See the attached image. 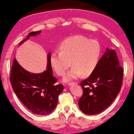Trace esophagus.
Instances as JSON below:
<instances>
[{
	"instance_id": "1",
	"label": "esophagus",
	"mask_w": 134,
	"mask_h": 134,
	"mask_svg": "<svg viewBox=\"0 0 134 134\" xmlns=\"http://www.w3.org/2000/svg\"><path fill=\"white\" fill-rule=\"evenodd\" d=\"M77 82H69V85H71V84H77Z\"/></svg>"
}]
</instances>
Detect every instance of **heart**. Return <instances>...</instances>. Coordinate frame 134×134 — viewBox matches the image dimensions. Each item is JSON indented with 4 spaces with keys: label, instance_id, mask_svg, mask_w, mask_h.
<instances>
[{
    "label": "heart",
    "instance_id": "obj_1",
    "mask_svg": "<svg viewBox=\"0 0 134 134\" xmlns=\"http://www.w3.org/2000/svg\"><path fill=\"white\" fill-rule=\"evenodd\" d=\"M100 43L82 36L67 38L60 46V52H55L50 57V63L58 76H63L67 69L72 68L64 76V81L79 77L81 74L88 76L96 68L101 55Z\"/></svg>",
    "mask_w": 134,
    "mask_h": 134
}]
</instances>
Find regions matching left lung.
<instances>
[{
    "label": "left lung",
    "mask_w": 134,
    "mask_h": 134,
    "mask_svg": "<svg viewBox=\"0 0 134 134\" xmlns=\"http://www.w3.org/2000/svg\"><path fill=\"white\" fill-rule=\"evenodd\" d=\"M123 73L115 50L107 48L93 72L80 84L83 90L78 103L80 109L94 115L107 108L120 92Z\"/></svg>",
    "instance_id": "8db88e82"
}]
</instances>
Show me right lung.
<instances>
[{"label":"right lung","instance_id":"1","mask_svg":"<svg viewBox=\"0 0 134 134\" xmlns=\"http://www.w3.org/2000/svg\"><path fill=\"white\" fill-rule=\"evenodd\" d=\"M41 31L30 32L26 39L34 36ZM10 82L15 94L22 103L33 113L45 116L51 113L58 103L59 95L63 86L56 84L57 79L53 76L50 53L48 55L47 69L39 74H33L23 69L14 59L10 71Z\"/></svg>","mask_w":134,"mask_h":134}]
</instances>
